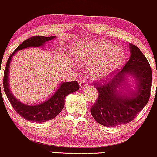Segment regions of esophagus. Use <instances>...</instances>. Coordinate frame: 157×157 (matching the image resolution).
<instances>
[{"label":"esophagus","instance_id":"esophagus-1","mask_svg":"<svg viewBox=\"0 0 157 157\" xmlns=\"http://www.w3.org/2000/svg\"><path fill=\"white\" fill-rule=\"evenodd\" d=\"M79 86H80L81 89H82V88L87 87H88V84L85 82V81H81V82L79 83Z\"/></svg>","mask_w":157,"mask_h":157}]
</instances>
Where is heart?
<instances>
[{
  "instance_id": "b5f03b06",
  "label": "heart",
  "mask_w": 157,
  "mask_h": 157,
  "mask_svg": "<svg viewBox=\"0 0 157 157\" xmlns=\"http://www.w3.org/2000/svg\"><path fill=\"white\" fill-rule=\"evenodd\" d=\"M76 62L90 66V75L94 79L108 78L124 59L119 47L107 41H90L78 45L74 51Z\"/></svg>"
}]
</instances>
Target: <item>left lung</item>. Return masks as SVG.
Returning <instances> with one entry per match:
<instances>
[{
  "instance_id": "obj_1",
  "label": "left lung",
  "mask_w": 157,
  "mask_h": 157,
  "mask_svg": "<svg viewBox=\"0 0 157 157\" xmlns=\"http://www.w3.org/2000/svg\"><path fill=\"white\" fill-rule=\"evenodd\" d=\"M129 46L131 56L124 67L113 74L110 80L94 82L98 96L90 113L95 120L104 126L129 123L149 101L152 84L151 66L136 46L132 44ZM128 76L136 82L135 90L132 91L125 88Z\"/></svg>"
}]
</instances>
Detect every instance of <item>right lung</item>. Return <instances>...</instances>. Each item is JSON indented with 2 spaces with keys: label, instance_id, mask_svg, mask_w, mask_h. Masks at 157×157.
Returning <instances> with one entry per match:
<instances>
[{
  "label": "right lung",
  "instance_id": "right-lung-1",
  "mask_svg": "<svg viewBox=\"0 0 157 157\" xmlns=\"http://www.w3.org/2000/svg\"><path fill=\"white\" fill-rule=\"evenodd\" d=\"M55 38V36L45 37L37 36L28 38L17 47L16 50L9 57L7 62H6L3 80L4 92L15 112L28 121H34V122H44V121L54 119L64 108L66 96L70 93L75 92L79 89L78 83L76 81L63 82L60 84L54 94L48 99L46 100L45 101L33 105H26L21 102L20 100L14 96L10 90V85H9L10 84H9V71H10V65L12 56L16 53L17 51L24 50L27 47H44V44L46 42L53 40Z\"/></svg>",
  "mask_w": 157,
  "mask_h": 157
}]
</instances>
